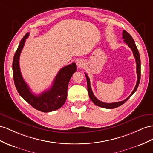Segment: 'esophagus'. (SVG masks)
Wrapping results in <instances>:
<instances>
[{
  "mask_svg": "<svg viewBox=\"0 0 153 153\" xmlns=\"http://www.w3.org/2000/svg\"><path fill=\"white\" fill-rule=\"evenodd\" d=\"M77 66H78V67H79V68L82 67V66H83L84 65L83 61H78L77 62Z\"/></svg>",
  "mask_w": 153,
  "mask_h": 153,
  "instance_id": "1",
  "label": "esophagus"
}]
</instances>
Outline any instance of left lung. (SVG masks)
Listing matches in <instances>:
<instances>
[{
	"label": "left lung",
	"mask_w": 153,
	"mask_h": 153,
	"mask_svg": "<svg viewBox=\"0 0 153 153\" xmlns=\"http://www.w3.org/2000/svg\"><path fill=\"white\" fill-rule=\"evenodd\" d=\"M123 37L122 38L124 39L125 42L130 47V48L132 50L133 55H134V57L136 59V72H137V77H138V79H137L136 82V85L135 86V87L133 90V91L131 94V95L129 96L128 97H127L126 99L119 101V102H114V103H104L102 102V101H100L99 100H97L96 96L94 95V94L92 92V88L91 87V83H90V79L89 77L87 76V74L85 73V76H86V79H87V89H88V93L90 98L92 100V102L94 103L97 106H99L100 107H103L105 108H108V109H112V108H114L116 107H118L121 105H122L123 103H125L126 101L130 98V97L134 94L136 91L138 87V85L140 81V76H141V62H140V54L138 52V50L137 48L136 45L135 44V42L134 41V39H132L131 36L127 32H126L125 30L123 31Z\"/></svg>",
	"instance_id": "left-lung-1"
}]
</instances>
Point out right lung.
<instances>
[{"instance_id":"obj_1","label":"right lung","mask_w":153,"mask_h":153,"mask_svg":"<svg viewBox=\"0 0 153 153\" xmlns=\"http://www.w3.org/2000/svg\"><path fill=\"white\" fill-rule=\"evenodd\" d=\"M27 33L19 43L15 53L13 61V77L14 83L20 96L30 105L37 110L48 112L60 108L65 103L67 97V88L70 78L76 72V64L73 63L62 68L57 73L52 87L39 95H36L30 91L28 85L25 81L19 66V57L24 47L26 39L28 37Z\"/></svg>"}]
</instances>
